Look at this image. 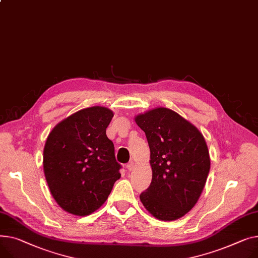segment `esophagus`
<instances>
[{
  "label": "esophagus",
  "mask_w": 258,
  "mask_h": 258,
  "mask_svg": "<svg viewBox=\"0 0 258 258\" xmlns=\"http://www.w3.org/2000/svg\"><path fill=\"white\" fill-rule=\"evenodd\" d=\"M134 166H135L134 162H130V163L126 165V169H127L128 171H132V170L134 169Z\"/></svg>",
  "instance_id": "1"
}]
</instances>
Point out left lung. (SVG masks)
Returning a JSON list of instances; mask_svg holds the SVG:
<instances>
[{"mask_svg":"<svg viewBox=\"0 0 258 258\" xmlns=\"http://www.w3.org/2000/svg\"><path fill=\"white\" fill-rule=\"evenodd\" d=\"M136 122L145 133L152 169L140 200L157 219L177 220L194 208L207 182L208 145L193 124L167 108L138 115Z\"/></svg>","mask_w":258,"mask_h":258,"instance_id":"8db88e82","label":"left lung"}]
</instances>
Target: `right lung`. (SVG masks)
<instances>
[{
    "label": "right lung",
    "instance_id": "add662e5",
    "mask_svg": "<svg viewBox=\"0 0 258 258\" xmlns=\"http://www.w3.org/2000/svg\"><path fill=\"white\" fill-rule=\"evenodd\" d=\"M113 112L104 107L81 110L58 123L43 150V170L49 191L60 207L87 216L110 195L121 169L113 142L106 135Z\"/></svg>",
    "mask_w": 258,
    "mask_h": 258
}]
</instances>
